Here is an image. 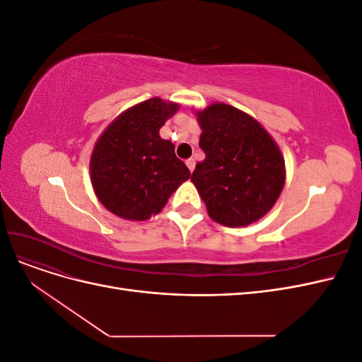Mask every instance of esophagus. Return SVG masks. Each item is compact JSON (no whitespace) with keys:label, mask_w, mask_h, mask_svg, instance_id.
Masks as SVG:
<instances>
[{"label":"esophagus","mask_w":362,"mask_h":362,"mask_svg":"<svg viewBox=\"0 0 362 362\" xmlns=\"http://www.w3.org/2000/svg\"><path fill=\"white\" fill-rule=\"evenodd\" d=\"M185 164H187V168H189V170L190 172H193L194 170V160L193 158H189V160H185Z\"/></svg>","instance_id":"34e87169"}]
</instances>
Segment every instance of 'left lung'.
Wrapping results in <instances>:
<instances>
[{
    "mask_svg": "<svg viewBox=\"0 0 362 362\" xmlns=\"http://www.w3.org/2000/svg\"><path fill=\"white\" fill-rule=\"evenodd\" d=\"M205 160L192 181L214 222L246 226L275 205L286 181L275 141L254 117L226 104L198 112Z\"/></svg>",
    "mask_w": 362,
    "mask_h": 362,
    "instance_id": "8db88e82",
    "label": "left lung"
}]
</instances>
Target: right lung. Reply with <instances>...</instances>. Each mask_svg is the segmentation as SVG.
Returning a JSON list of instances; mask_svg holds the SVG:
<instances>
[{"label": "right lung", "instance_id": "right-lung-1", "mask_svg": "<svg viewBox=\"0 0 362 362\" xmlns=\"http://www.w3.org/2000/svg\"><path fill=\"white\" fill-rule=\"evenodd\" d=\"M178 104L152 98L120 115L96 141L90 177L98 199L113 214L146 221L190 178L172 141L160 137Z\"/></svg>", "mask_w": 362, "mask_h": 362}]
</instances>
